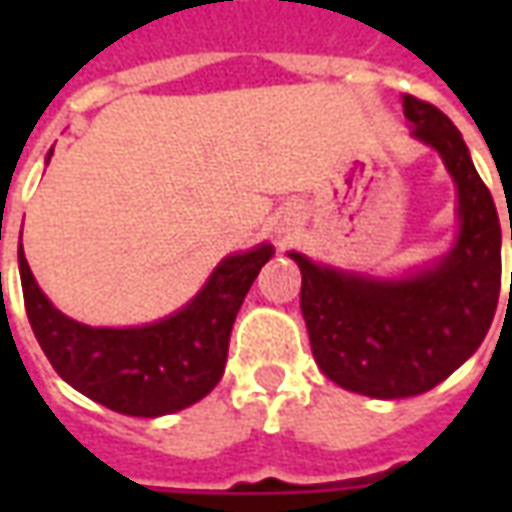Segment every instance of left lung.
Listing matches in <instances>:
<instances>
[{
  "label": "left lung",
  "mask_w": 512,
  "mask_h": 512,
  "mask_svg": "<svg viewBox=\"0 0 512 512\" xmlns=\"http://www.w3.org/2000/svg\"><path fill=\"white\" fill-rule=\"evenodd\" d=\"M403 112L411 134L439 150L455 180L461 219L455 246L436 266L406 279L337 271L290 252L301 268V312L323 376L381 400L422 395L458 370L485 340L502 285L494 197L461 131L414 95H403Z\"/></svg>",
  "instance_id": "left-lung-1"
}]
</instances>
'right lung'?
<instances>
[{
    "instance_id": "add662e5",
    "label": "right lung",
    "mask_w": 512,
    "mask_h": 512,
    "mask_svg": "<svg viewBox=\"0 0 512 512\" xmlns=\"http://www.w3.org/2000/svg\"><path fill=\"white\" fill-rule=\"evenodd\" d=\"M271 255L274 246L260 244L224 257L183 310L134 329H93L62 315L38 288L24 249L18 271L32 332L60 378L117 414L161 417L219 384L235 315Z\"/></svg>"
}]
</instances>
